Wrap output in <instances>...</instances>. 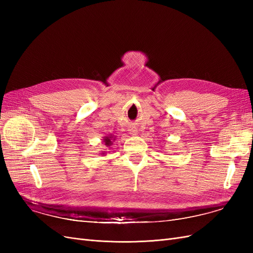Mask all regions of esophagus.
I'll return each mask as SVG.
<instances>
[{
    "instance_id": "1",
    "label": "esophagus",
    "mask_w": 253,
    "mask_h": 253,
    "mask_svg": "<svg viewBox=\"0 0 253 253\" xmlns=\"http://www.w3.org/2000/svg\"><path fill=\"white\" fill-rule=\"evenodd\" d=\"M128 133L131 134L132 136H136L137 134H138V132H137V129H136V128H134V127L129 128V129H128Z\"/></svg>"
}]
</instances>
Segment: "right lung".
Here are the masks:
<instances>
[{
    "mask_svg": "<svg viewBox=\"0 0 253 253\" xmlns=\"http://www.w3.org/2000/svg\"><path fill=\"white\" fill-rule=\"evenodd\" d=\"M102 140H103V142H104V144L106 145V147H111L112 144H114L113 142H114L115 140H116V137H114V135L104 136V138H103ZM106 153H108V152L102 151V152L100 153V155H102V156H105V155H106Z\"/></svg>",
    "mask_w": 253,
    "mask_h": 253,
    "instance_id": "right-lung-1",
    "label": "right lung"
}]
</instances>
